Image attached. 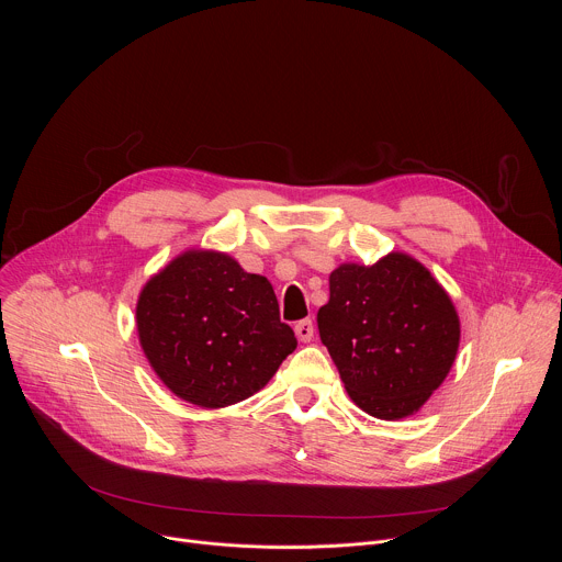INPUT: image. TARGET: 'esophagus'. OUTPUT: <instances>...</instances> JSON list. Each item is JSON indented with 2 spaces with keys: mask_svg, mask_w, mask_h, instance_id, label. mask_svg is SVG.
Here are the masks:
<instances>
[{
  "mask_svg": "<svg viewBox=\"0 0 562 562\" xmlns=\"http://www.w3.org/2000/svg\"><path fill=\"white\" fill-rule=\"evenodd\" d=\"M295 336L300 342H308L313 338V319H300V323L295 325Z\"/></svg>",
  "mask_w": 562,
  "mask_h": 562,
  "instance_id": "34e87169",
  "label": "esophagus"
}]
</instances>
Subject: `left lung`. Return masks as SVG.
<instances>
[{
    "mask_svg": "<svg viewBox=\"0 0 562 562\" xmlns=\"http://www.w3.org/2000/svg\"><path fill=\"white\" fill-rule=\"evenodd\" d=\"M317 329L353 403L380 420L418 412L447 378L460 342L451 297L405 254L371 267L340 265Z\"/></svg>",
    "mask_w": 562,
    "mask_h": 562,
    "instance_id": "8db88e82",
    "label": "left lung"
}]
</instances>
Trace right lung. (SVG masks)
Here are the masks:
<instances>
[{
  "label": "right lung",
  "instance_id": "add662e5",
  "mask_svg": "<svg viewBox=\"0 0 562 562\" xmlns=\"http://www.w3.org/2000/svg\"><path fill=\"white\" fill-rule=\"evenodd\" d=\"M135 323L157 378L204 409L258 393L297 347L271 282L217 251H187L155 273Z\"/></svg>",
  "mask_w": 562,
  "mask_h": 562
}]
</instances>
